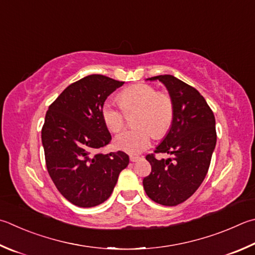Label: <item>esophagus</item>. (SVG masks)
Segmentation results:
<instances>
[{
  "instance_id": "esophagus-1",
  "label": "esophagus",
  "mask_w": 255,
  "mask_h": 255,
  "mask_svg": "<svg viewBox=\"0 0 255 255\" xmlns=\"http://www.w3.org/2000/svg\"><path fill=\"white\" fill-rule=\"evenodd\" d=\"M129 159H130V161H132V163H135V161H138L140 159L139 156H135V155H130V157H129Z\"/></svg>"
}]
</instances>
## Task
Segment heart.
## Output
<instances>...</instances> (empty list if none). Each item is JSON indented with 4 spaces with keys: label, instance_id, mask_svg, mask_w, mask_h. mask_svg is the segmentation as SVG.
<instances>
[{
    "label": "heart",
    "instance_id": "b5f03b06",
    "mask_svg": "<svg viewBox=\"0 0 255 255\" xmlns=\"http://www.w3.org/2000/svg\"><path fill=\"white\" fill-rule=\"evenodd\" d=\"M119 104L107 100L103 106L104 122L109 130L118 132L125 125V113L139 110L136 118V129H128L115 138L117 149L131 155L140 154L151 145L154 133L164 136L170 128L174 118V104L170 96L157 92L147 83L129 86L119 94Z\"/></svg>",
    "mask_w": 255,
    "mask_h": 255
}]
</instances>
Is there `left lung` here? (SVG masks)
<instances>
[{"mask_svg": "<svg viewBox=\"0 0 255 255\" xmlns=\"http://www.w3.org/2000/svg\"><path fill=\"white\" fill-rule=\"evenodd\" d=\"M146 80H158L166 87L174 104V118L155 150L172 158L147 155L151 173L142 185L150 200L175 206L191 197L205 178L216 145L215 117L204 97L176 77L164 75Z\"/></svg>", "mask_w": 255, "mask_h": 255, "instance_id": "left-lung-1", "label": "left lung"}]
</instances>
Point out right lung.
Instances as JSON below:
<instances>
[{
    "label": "right lung",
    "mask_w": 255,
    "mask_h": 255,
    "mask_svg": "<svg viewBox=\"0 0 255 255\" xmlns=\"http://www.w3.org/2000/svg\"><path fill=\"white\" fill-rule=\"evenodd\" d=\"M123 85L101 75L85 77L67 87L45 115L41 138L49 175L62 196L79 207L107 201L129 164L124 151L97 152L112 140L103 106Z\"/></svg>",
    "instance_id": "1"
}]
</instances>
